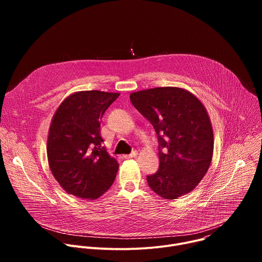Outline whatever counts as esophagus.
Listing matches in <instances>:
<instances>
[{
  "label": "esophagus",
  "mask_w": 262,
  "mask_h": 262,
  "mask_svg": "<svg viewBox=\"0 0 262 262\" xmlns=\"http://www.w3.org/2000/svg\"><path fill=\"white\" fill-rule=\"evenodd\" d=\"M138 156V151H133L130 155H126V156H124V158L125 159H133V158H136Z\"/></svg>",
  "instance_id": "obj_1"
}]
</instances>
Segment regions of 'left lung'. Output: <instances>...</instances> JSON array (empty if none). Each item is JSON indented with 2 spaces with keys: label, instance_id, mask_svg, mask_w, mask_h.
<instances>
[{
  "label": "left lung",
  "instance_id": "obj_1",
  "mask_svg": "<svg viewBox=\"0 0 262 262\" xmlns=\"http://www.w3.org/2000/svg\"><path fill=\"white\" fill-rule=\"evenodd\" d=\"M129 99L158 134L160 169L147 176L149 188L168 200L189 194L206 174L213 155V130L205 106L179 87L141 90L130 93Z\"/></svg>",
  "mask_w": 262,
  "mask_h": 262
}]
</instances>
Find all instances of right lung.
<instances>
[{
    "label": "right lung",
    "instance_id": "obj_1",
    "mask_svg": "<svg viewBox=\"0 0 262 262\" xmlns=\"http://www.w3.org/2000/svg\"><path fill=\"white\" fill-rule=\"evenodd\" d=\"M120 93L78 91L52 118L47 154L53 176L70 195L95 200L113 184L118 162L101 147L100 119Z\"/></svg>",
    "mask_w": 262,
    "mask_h": 262
}]
</instances>
